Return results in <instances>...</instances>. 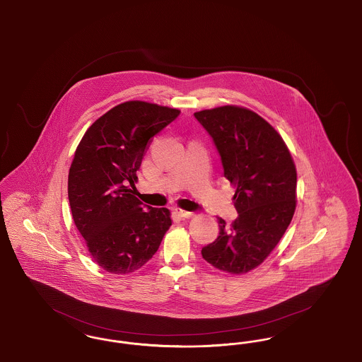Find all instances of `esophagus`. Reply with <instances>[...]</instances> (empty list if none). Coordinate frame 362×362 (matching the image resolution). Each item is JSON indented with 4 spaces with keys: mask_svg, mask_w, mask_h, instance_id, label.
<instances>
[{
    "mask_svg": "<svg viewBox=\"0 0 362 362\" xmlns=\"http://www.w3.org/2000/svg\"><path fill=\"white\" fill-rule=\"evenodd\" d=\"M175 213H176L180 218H183V220H186V218H189V217H192V216H194V213H191V211H186V210H182V209H175Z\"/></svg>",
    "mask_w": 362,
    "mask_h": 362,
    "instance_id": "obj_1",
    "label": "esophagus"
}]
</instances>
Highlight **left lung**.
<instances>
[{"mask_svg":"<svg viewBox=\"0 0 362 362\" xmlns=\"http://www.w3.org/2000/svg\"><path fill=\"white\" fill-rule=\"evenodd\" d=\"M213 138L224 176L236 187L238 218L205 245L202 258L213 267L243 274L274 250L292 221L297 173L284 139L258 114L224 105L194 114Z\"/></svg>","mask_w":362,"mask_h":362,"instance_id":"1","label":"left lung"}]
</instances>
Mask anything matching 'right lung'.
Masks as SVG:
<instances>
[{"instance_id":"add662e5","label":"right lung","mask_w":362,"mask_h":362,"mask_svg":"<svg viewBox=\"0 0 362 362\" xmlns=\"http://www.w3.org/2000/svg\"><path fill=\"white\" fill-rule=\"evenodd\" d=\"M179 114L146 102L119 104L86 130L76 149L68 179L71 216L92 258L108 273L139 270L173 224L167 207L142 205L130 187L149 141Z\"/></svg>"}]
</instances>
